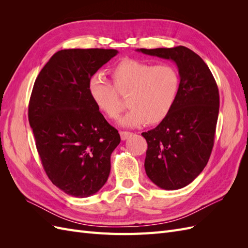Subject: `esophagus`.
Here are the masks:
<instances>
[{
	"label": "esophagus",
	"instance_id": "obj_1",
	"mask_svg": "<svg viewBox=\"0 0 248 248\" xmlns=\"http://www.w3.org/2000/svg\"><path fill=\"white\" fill-rule=\"evenodd\" d=\"M120 136H121V139L123 140H125L128 139L130 136H132V133L128 132V131H121V132H120Z\"/></svg>",
	"mask_w": 248,
	"mask_h": 248
}]
</instances>
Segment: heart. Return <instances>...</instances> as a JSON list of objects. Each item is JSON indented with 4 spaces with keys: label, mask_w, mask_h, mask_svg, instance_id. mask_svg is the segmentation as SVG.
<instances>
[{
    "label": "heart",
    "mask_w": 248,
    "mask_h": 248,
    "mask_svg": "<svg viewBox=\"0 0 248 248\" xmlns=\"http://www.w3.org/2000/svg\"><path fill=\"white\" fill-rule=\"evenodd\" d=\"M112 84L101 74L88 81V93L102 114L116 119L123 109L118 93H129L130 108L119 123L126 127L162 122L174 108L180 90L178 70L170 64L153 65L138 59H123L110 70Z\"/></svg>",
    "instance_id": "1"
}]
</instances>
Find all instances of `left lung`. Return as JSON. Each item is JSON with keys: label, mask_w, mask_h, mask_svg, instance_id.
Here are the masks:
<instances>
[{"label": "left lung", "mask_w": 248, "mask_h": 248, "mask_svg": "<svg viewBox=\"0 0 248 248\" xmlns=\"http://www.w3.org/2000/svg\"><path fill=\"white\" fill-rule=\"evenodd\" d=\"M145 55L170 60L180 76V90L170 115L154 129L142 132L148 150L146 174L166 190L190 184L207 166L214 145L219 93L207 64L185 46L139 48Z\"/></svg>", "instance_id": "8db88e82"}]
</instances>
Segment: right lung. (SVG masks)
Listing matches in <instances>:
<instances>
[{
    "instance_id": "right-lung-1",
    "label": "right lung",
    "mask_w": 248,
    "mask_h": 248,
    "mask_svg": "<svg viewBox=\"0 0 248 248\" xmlns=\"http://www.w3.org/2000/svg\"><path fill=\"white\" fill-rule=\"evenodd\" d=\"M117 49L57 51L37 77L29 122L46 175L58 188L88 198L106 184L110 155L121 141L88 93V81Z\"/></svg>"
}]
</instances>
